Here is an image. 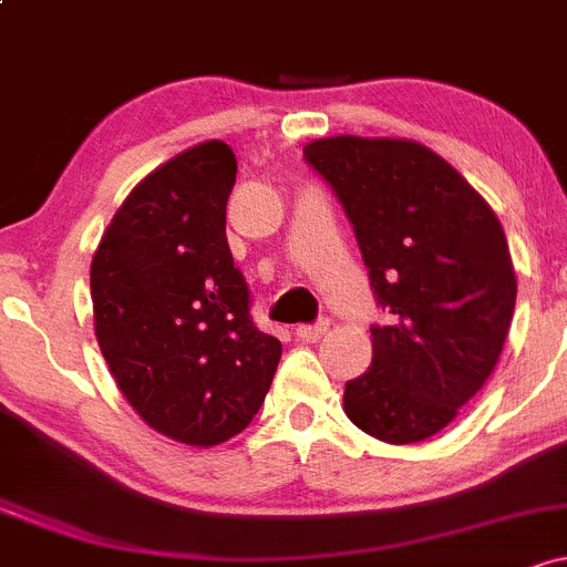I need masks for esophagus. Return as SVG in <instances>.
I'll return each instance as SVG.
<instances>
[{
    "label": "esophagus",
    "instance_id": "esophagus-1",
    "mask_svg": "<svg viewBox=\"0 0 567 567\" xmlns=\"http://www.w3.org/2000/svg\"><path fill=\"white\" fill-rule=\"evenodd\" d=\"M327 330H330V321L321 319V321H316V324H300L295 330V334L300 340H306V343H316V340L324 338Z\"/></svg>",
    "mask_w": 567,
    "mask_h": 567
}]
</instances>
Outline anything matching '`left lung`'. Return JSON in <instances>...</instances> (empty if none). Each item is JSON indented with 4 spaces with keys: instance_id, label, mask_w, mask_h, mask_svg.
<instances>
[{
    "instance_id": "8db88e82",
    "label": "left lung",
    "mask_w": 567,
    "mask_h": 567,
    "mask_svg": "<svg viewBox=\"0 0 567 567\" xmlns=\"http://www.w3.org/2000/svg\"><path fill=\"white\" fill-rule=\"evenodd\" d=\"M354 227L375 306L373 362L346 383V416L386 443L435 435L484 386L516 306L505 233L460 173L411 140L306 145Z\"/></svg>"
}]
</instances>
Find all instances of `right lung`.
<instances>
[{"mask_svg": "<svg viewBox=\"0 0 567 567\" xmlns=\"http://www.w3.org/2000/svg\"><path fill=\"white\" fill-rule=\"evenodd\" d=\"M237 162L221 140L132 188L91 261L96 340L132 408L162 435L216 446L251 424L281 340L251 316L227 243Z\"/></svg>", "mask_w": 567, "mask_h": 567, "instance_id": "add662e5", "label": "right lung"}]
</instances>
